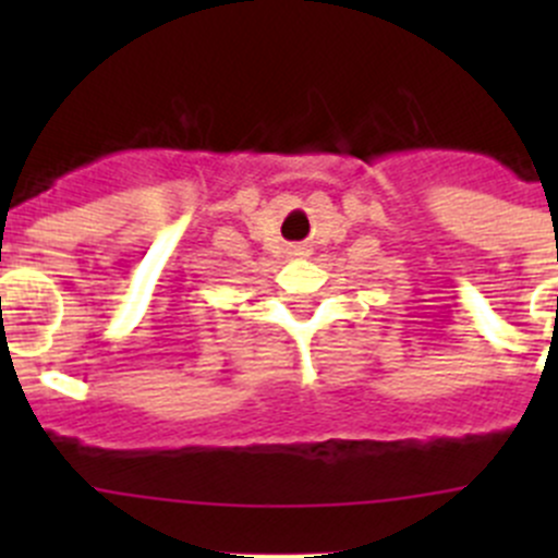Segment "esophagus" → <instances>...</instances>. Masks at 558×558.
<instances>
[{
	"mask_svg": "<svg viewBox=\"0 0 558 558\" xmlns=\"http://www.w3.org/2000/svg\"><path fill=\"white\" fill-rule=\"evenodd\" d=\"M305 247H302V245H294V247H291V256H305Z\"/></svg>",
	"mask_w": 558,
	"mask_h": 558,
	"instance_id": "obj_1",
	"label": "esophagus"
}]
</instances>
